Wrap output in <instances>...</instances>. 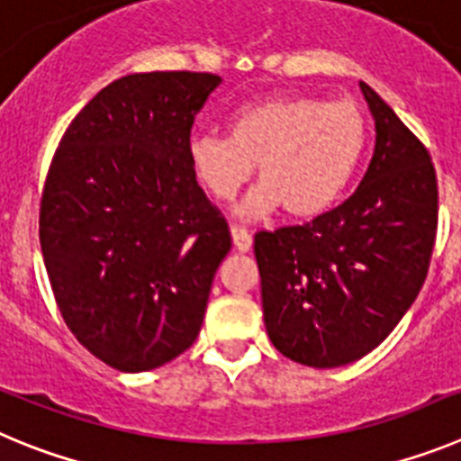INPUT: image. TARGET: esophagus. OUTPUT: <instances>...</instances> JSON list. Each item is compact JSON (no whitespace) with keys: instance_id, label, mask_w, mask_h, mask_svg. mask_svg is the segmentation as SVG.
Returning a JSON list of instances; mask_svg holds the SVG:
<instances>
[{"instance_id":"34e87169","label":"esophagus","mask_w":461,"mask_h":461,"mask_svg":"<svg viewBox=\"0 0 461 461\" xmlns=\"http://www.w3.org/2000/svg\"><path fill=\"white\" fill-rule=\"evenodd\" d=\"M231 240H234V248L239 252H248L252 248V236L248 234V230L239 225H231Z\"/></svg>"}]
</instances>
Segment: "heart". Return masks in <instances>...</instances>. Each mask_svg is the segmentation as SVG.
<instances>
[{
	"instance_id": "b5f03b06",
	"label": "heart",
	"mask_w": 461,
	"mask_h": 461,
	"mask_svg": "<svg viewBox=\"0 0 461 461\" xmlns=\"http://www.w3.org/2000/svg\"><path fill=\"white\" fill-rule=\"evenodd\" d=\"M365 117L349 101L273 96L230 117V138L194 135L188 156L194 176L227 202L252 176L261 181L239 213L261 218L282 206L292 218H314L344 193L365 147Z\"/></svg>"
}]
</instances>
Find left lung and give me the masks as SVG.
Instances as JSON below:
<instances>
[{
	"instance_id": "8db88e82",
	"label": "left lung",
	"mask_w": 461,
	"mask_h": 461,
	"mask_svg": "<svg viewBox=\"0 0 461 461\" xmlns=\"http://www.w3.org/2000/svg\"><path fill=\"white\" fill-rule=\"evenodd\" d=\"M375 151L349 200L308 225L255 236L273 347L308 367H339L384 342L429 268L438 190L432 158L372 86Z\"/></svg>"
}]
</instances>
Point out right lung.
<instances>
[{
    "label": "right lung",
    "instance_id": "right-lung-1",
    "mask_svg": "<svg viewBox=\"0 0 461 461\" xmlns=\"http://www.w3.org/2000/svg\"><path fill=\"white\" fill-rule=\"evenodd\" d=\"M213 73L153 70L101 89L66 128L41 200V250L66 326L119 372L200 335L230 227L190 167Z\"/></svg>",
    "mask_w": 461,
    "mask_h": 461
}]
</instances>
